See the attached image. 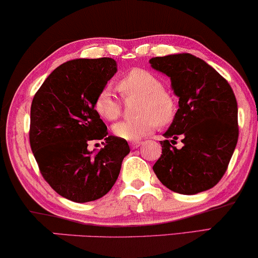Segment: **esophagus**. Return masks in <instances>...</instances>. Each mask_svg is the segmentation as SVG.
Segmentation results:
<instances>
[{
  "label": "esophagus",
  "instance_id": "obj_1",
  "mask_svg": "<svg viewBox=\"0 0 258 258\" xmlns=\"http://www.w3.org/2000/svg\"><path fill=\"white\" fill-rule=\"evenodd\" d=\"M142 143L143 142H141V141H133V142H130L129 144H130V146H132V148H134V149H135V148H139Z\"/></svg>",
  "mask_w": 258,
  "mask_h": 258
}]
</instances>
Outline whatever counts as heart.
Listing matches in <instances>:
<instances>
[{"instance_id": "1", "label": "heart", "mask_w": 258, "mask_h": 258, "mask_svg": "<svg viewBox=\"0 0 258 258\" xmlns=\"http://www.w3.org/2000/svg\"><path fill=\"white\" fill-rule=\"evenodd\" d=\"M123 98L140 97L135 118L123 119L112 126V133L124 141H139L149 135L160 124H171L177 112V102L170 90L165 89L160 77L149 70L134 68L121 77L117 83ZM94 109L98 116L114 121L122 114V101L116 98L109 87L98 91L94 101Z\"/></svg>"}]
</instances>
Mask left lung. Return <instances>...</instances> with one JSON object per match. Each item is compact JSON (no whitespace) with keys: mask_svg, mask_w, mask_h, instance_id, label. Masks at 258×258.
<instances>
[{"mask_svg":"<svg viewBox=\"0 0 258 258\" xmlns=\"http://www.w3.org/2000/svg\"><path fill=\"white\" fill-rule=\"evenodd\" d=\"M154 69L170 77L178 109L164 137H182L181 150L161 141L154 171L163 185L195 195L221 181L238 140L237 102L228 81L191 54L153 57Z\"/></svg>","mask_w":258,"mask_h":258,"instance_id":"1","label":"left lung"}]
</instances>
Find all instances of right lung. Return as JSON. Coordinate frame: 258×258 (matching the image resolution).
Returning a JSON list of instances; mask_svg holds the SVG:
<instances>
[{"label":"right lung","mask_w":258,"mask_h":258,"mask_svg":"<svg viewBox=\"0 0 258 258\" xmlns=\"http://www.w3.org/2000/svg\"><path fill=\"white\" fill-rule=\"evenodd\" d=\"M117 72L109 57L77 58L57 67L35 94L30 108L29 141L42 176L58 195L84 203L101 199L115 184L126 141L109 136L94 109L102 88ZM104 139L96 155L90 140Z\"/></svg>","instance_id":"obj_1"}]
</instances>
